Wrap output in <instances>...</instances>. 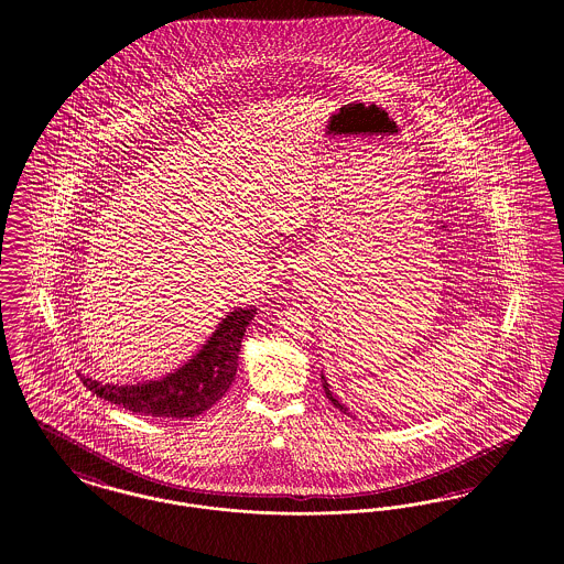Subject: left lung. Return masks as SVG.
<instances>
[{"label":"left lung","mask_w":564,"mask_h":564,"mask_svg":"<svg viewBox=\"0 0 564 564\" xmlns=\"http://www.w3.org/2000/svg\"><path fill=\"white\" fill-rule=\"evenodd\" d=\"M323 378V376H322ZM323 389H325V395H327V398H329V402L334 403V405H336V408H340V410H343V412H345V414H349V408H345V405H340V403H338V400H336V398H334V395H332V393H329V389H327V382H325V378H323Z\"/></svg>","instance_id":"left-lung-1"}]
</instances>
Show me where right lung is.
Here are the masks:
<instances>
[{
	"label": "right lung",
	"instance_id": "1",
	"mask_svg": "<svg viewBox=\"0 0 564 564\" xmlns=\"http://www.w3.org/2000/svg\"><path fill=\"white\" fill-rule=\"evenodd\" d=\"M253 317L256 308H239L226 315L209 343L194 355V359L162 380L118 387L80 375L82 382L97 398L118 403L141 416H198L219 402L230 389L237 376L242 336Z\"/></svg>",
	"mask_w": 564,
	"mask_h": 564
}]
</instances>
